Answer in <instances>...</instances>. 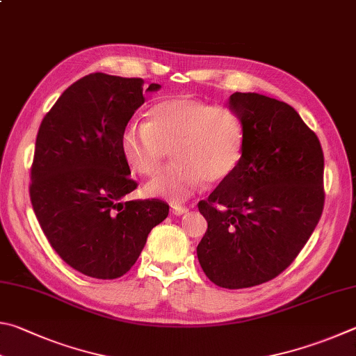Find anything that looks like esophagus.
Segmentation results:
<instances>
[{"label": "esophagus", "mask_w": 356, "mask_h": 356, "mask_svg": "<svg viewBox=\"0 0 356 356\" xmlns=\"http://www.w3.org/2000/svg\"><path fill=\"white\" fill-rule=\"evenodd\" d=\"M189 213V208L186 207H172V214L173 216H183V214H188Z\"/></svg>", "instance_id": "obj_1"}]
</instances>
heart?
Segmentation results:
<instances>
[{
    "instance_id": "obj_1",
    "label": "heart",
    "mask_w": 356,
    "mask_h": 356,
    "mask_svg": "<svg viewBox=\"0 0 356 356\" xmlns=\"http://www.w3.org/2000/svg\"><path fill=\"white\" fill-rule=\"evenodd\" d=\"M244 139V123L232 108L178 95L154 103L147 123L127 124L118 148L140 177L158 172L172 148L175 162L145 184L143 194L181 203L204 183L219 184L232 177L241 164Z\"/></svg>"
}]
</instances>
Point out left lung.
<instances>
[{"mask_svg": "<svg viewBox=\"0 0 356 356\" xmlns=\"http://www.w3.org/2000/svg\"><path fill=\"white\" fill-rule=\"evenodd\" d=\"M228 108L244 123L236 172L198 202L208 222L197 247L207 277L227 289L263 284L297 258L323 209L321 142L288 103L236 92Z\"/></svg>", "mask_w": 356, "mask_h": 356, "instance_id": "1", "label": "left lung"}]
</instances>
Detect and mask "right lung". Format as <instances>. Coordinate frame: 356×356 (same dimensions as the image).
I'll use <instances>...</instances> for the list:
<instances>
[{"label": "right lung", "instance_id": "obj_1", "mask_svg": "<svg viewBox=\"0 0 356 356\" xmlns=\"http://www.w3.org/2000/svg\"><path fill=\"white\" fill-rule=\"evenodd\" d=\"M140 78L90 73L73 83L43 117L35 139L29 195L56 253L87 277L127 273L168 204L123 202L137 188L118 139L145 102Z\"/></svg>", "mask_w": 356, "mask_h": 356}]
</instances>
